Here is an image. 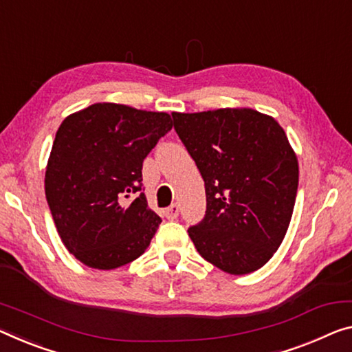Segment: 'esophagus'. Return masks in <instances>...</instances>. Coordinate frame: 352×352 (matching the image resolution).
<instances>
[{
	"label": "esophagus",
	"instance_id": "esophagus-1",
	"mask_svg": "<svg viewBox=\"0 0 352 352\" xmlns=\"http://www.w3.org/2000/svg\"><path fill=\"white\" fill-rule=\"evenodd\" d=\"M177 215H179V206H177V204H171L170 208L165 209V217L168 220L177 219Z\"/></svg>",
	"mask_w": 352,
	"mask_h": 352
}]
</instances>
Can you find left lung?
Listing matches in <instances>:
<instances>
[{"label": "left lung", "instance_id": "8db88e82", "mask_svg": "<svg viewBox=\"0 0 352 352\" xmlns=\"http://www.w3.org/2000/svg\"><path fill=\"white\" fill-rule=\"evenodd\" d=\"M171 116L206 190V214L187 230L198 253L228 274L263 267L282 244L299 184L283 129L252 108Z\"/></svg>", "mask_w": 352, "mask_h": 352}]
</instances>
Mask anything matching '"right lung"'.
I'll list each match as a JSON object with an SVG mask.
<instances>
[{"instance_id": "obj_1", "label": "right lung", "mask_w": 352, "mask_h": 352, "mask_svg": "<svg viewBox=\"0 0 352 352\" xmlns=\"http://www.w3.org/2000/svg\"><path fill=\"white\" fill-rule=\"evenodd\" d=\"M170 115L94 104L59 126L45 197L64 245L83 264L116 269L143 255L162 219L143 193V160Z\"/></svg>"}]
</instances>
